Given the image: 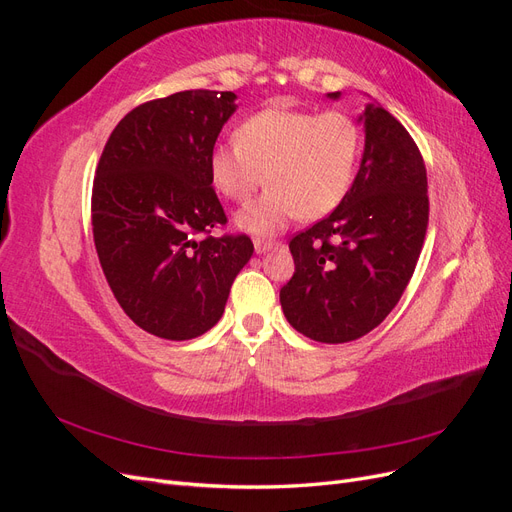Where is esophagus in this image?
<instances>
[{"mask_svg": "<svg viewBox=\"0 0 512 512\" xmlns=\"http://www.w3.org/2000/svg\"><path fill=\"white\" fill-rule=\"evenodd\" d=\"M273 247H275V241H267V239H254V250H256L258 254H265V252L273 250Z\"/></svg>", "mask_w": 512, "mask_h": 512, "instance_id": "1", "label": "esophagus"}]
</instances>
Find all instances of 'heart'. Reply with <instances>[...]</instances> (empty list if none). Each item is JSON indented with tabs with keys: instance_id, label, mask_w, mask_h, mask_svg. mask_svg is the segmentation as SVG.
I'll return each instance as SVG.
<instances>
[{
	"instance_id": "heart-1",
	"label": "heart",
	"mask_w": 512,
	"mask_h": 512,
	"mask_svg": "<svg viewBox=\"0 0 512 512\" xmlns=\"http://www.w3.org/2000/svg\"><path fill=\"white\" fill-rule=\"evenodd\" d=\"M361 153V128L344 111L269 106L245 117L235 143L209 156V175L226 198H250L262 181L269 190L237 213V226L275 235L294 218L316 220L348 194Z\"/></svg>"
}]
</instances>
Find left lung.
Masks as SVG:
<instances>
[{
    "mask_svg": "<svg viewBox=\"0 0 512 512\" xmlns=\"http://www.w3.org/2000/svg\"><path fill=\"white\" fill-rule=\"evenodd\" d=\"M361 119L365 151L348 194L288 243L294 273L280 290L284 316L322 344L359 339L391 314L429 222L427 170L414 138L378 102Z\"/></svg>",
    "mask_w": 512,
    "mask_h": 512,
    "instance_id": "obj_1",
    "label": "left lung"
}]
</instances>
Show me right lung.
<instances>
[{
    "label": "right lung",
    "mask_w": 512,
    "mask_h": 512,
    "mask_svg": "<svg viewBox=\"0 0 512 512\" xmlns=\"http://www.w3.org/2000/svg\"><path fill=\"white\" fill-rule=\"evenodd\" d=\"M235 98L188 89L132 108L96 168L91 226L100 267L123 312L162 339L207 333L254 254L243 232L213 235L228 218L211 188L209 156Z\"/></svg>",
    "instance_id": "1"
}]
</instances>
